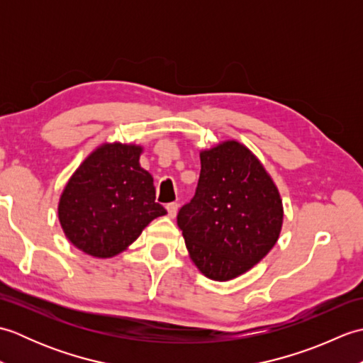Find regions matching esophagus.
Masks as SVG:
<instances>
[{
	"instance_id": "obj_1",
	"label": "esophagus",
	"mask_w": 363,
	"mask_h": 363,
	"mask_svg": "<svg viewBox=\"0 0 363 363\" xmlns=\"http://www.w3.org/2000/svg\"><path fill=\"white\" fill-rule=\"evenodd\" d=\"M177 209H179V204H177V203H169V204H167L168 217H169V218H174L176 213H177Z\"/></svg>"
}]
</instances>
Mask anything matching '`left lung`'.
I'll use <instances>...</instances> for the list:
<instances>
[{"instance_id":"left-lung-1","label":"left lung","mask_w":363,"mask_h":363,"mask_svg":"<svg viewBox=\"0 0 363 363\" xmlns=\"http://www.w3.org/2000/svg\"><path fill=\"white\" fill-rule=\"evenodd\" d=\"M282 201L257 157L238 142L201 152L194 198L177 213L191 260L213 281L248 272L277 242Z\"/></svg>"}]
</instances>
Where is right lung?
Returning <instances> with one entry per match:
<instances>
[{"label": "right lung", "mask_w": 363, "mask_h": 363, "mask_svg": "<svg viewBox=\"0 0 363 363\" xmlns=\"http://www.w3.org/2000/svg\"><path fill=\"white\" fill-rule=\"evenodd\" d=\"M142 148L103 145L82 162L60 196L59 220L76 248L112 257L165 215L152 176L138 164Z\"/></svg>", "instance_id": "right-lung-1"}]
</instances>
